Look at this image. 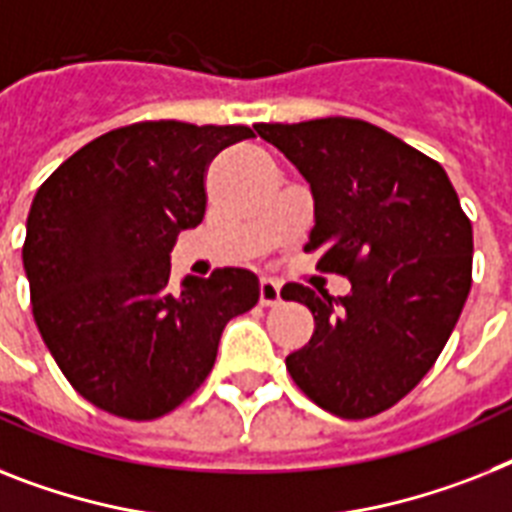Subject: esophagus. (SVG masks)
<instances>
[{
  "label": "esophagus",
  "mask_w": 512,
  "mask_h": 512,
  "mask_svg": "<svg viewBox=\"0 0 512 512\" xmlns=\"http://www.w3.org/2000/svg\"><path fill=\"white\" fill-rule=\"evenodd\" d=\"M259 301L261 306H277V303H280V285L264 277V280L259 282Z\"/></svg>",
  "instance_id": "obj_1"
}]
</instances>
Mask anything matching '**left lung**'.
<instances>
[{
    "instance_id": "1",
    "label": "left lung",
    "mask_w": 512,
    "mask_h": 512,
    "mask_svg": "<svg viewBox=\"0 0 512 512\" xmlns=\"http://www.w3.org/2000/svg\"><path fill=\"white\" fill-rule=\"evenodd\" d=\"M314 193L306 251L342 274L329 298L290 282L285 301L314 314V335L285 358L308 400L340 418H371L426 377L471 290L474 230L442 164L353 117L253 125Z\"/></svg>"
}]
</instances>
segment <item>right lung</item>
<instances>
[{
    "label": "right lung",
    "instance_id": "add662e5",
    "mask_svg": "<svg viewBox=\"0 0 512 512\" xmlns=\"http://www.w3.org/2000/svg\"><path fill=\"white\" fill-rule=\"evenodd\" d=\"M248 138L246 125L133 122L36 190L23 243L33 319L67 382L101 411H175L209 377L225 324L259 303V280L235 266L170 290V251L204 219L211 159Z\"/></svg>",
    "mask_w": 512,
    "mask_h": 512
}]
</instances>
